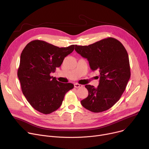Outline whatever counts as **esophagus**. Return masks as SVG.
<instances>
[{"instance_id": "1", "label": "esophagus", "mask_w": 149, "mask_h": 149, "mask_svg": "<svg viewBox=\"0 0 149 149\" xmlns=\"http://www.w3.org/2000/svg\"><path fill=\"white\" fill-rule=\"evenodd\" d=\"M74 87H76V88H80V87H83V85L80 84H78V83H74Z\"/></svg>"}]
</instances>
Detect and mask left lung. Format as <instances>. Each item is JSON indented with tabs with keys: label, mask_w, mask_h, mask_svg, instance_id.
Returning <instances> with one entry per match:
<instances>
[{
	"label": "left lung",
	"mask_w": 149,
	"mask_h": 149,
	"mask_svg": "<svg viewBox=\"0 0 149 149\" xmlns=\"http://www.w3.org/2000/svg\"><path fill=\"white\" fill-rule=\"evenodd\" d=\"M75 50L87 59L92 70L100 72L97 88L85 86L88 95L81 101V105L94 113L109 109L120 99L130 77L125 47L118 40L107 38L88 46L76 45Z\"/></svg>",
	"instance_id": "obj_1"
}]
</instances>
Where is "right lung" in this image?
<instances>
[{"label":"right lung","mask_w":149,"mask_h":149,"mask_svg":"<svg viewBox=\"0 0 149 149\" xmlns=\"http://www.w3.org/2000/svg\"><path fill=\"white\" fill-rule=\"evenodd\" d=\"M74 46L58 47L35 40L23 49L17 76L23 94L36 110L45 114L54 111L61 106L65 94L73 88L72 83H61L50 74L61 66Z\"/></svg>","instance_id":"add662e5"}]
</instances>
